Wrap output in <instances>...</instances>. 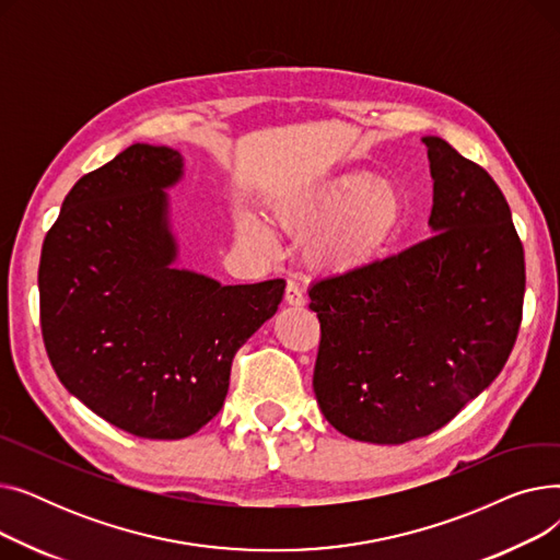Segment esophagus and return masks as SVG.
Listing matches in <instances>:
<instances>
[{
    "instance_id": "34e87169",
    "label": "esophagus",
    "mask_w": 560,
    "mask_h": 560,
    "mask_svg": "<svg viewBox=\"0 0 560 560\" xmlns=\"http://www.w3.org/2000/svg\"><path fill=\"white\" fill-rule=\"evenodd\" d=\"M285 304H290V306H304L306 304V298H304L302 288L292 279L285 285Z\"/></svg>"
}]
</instances>
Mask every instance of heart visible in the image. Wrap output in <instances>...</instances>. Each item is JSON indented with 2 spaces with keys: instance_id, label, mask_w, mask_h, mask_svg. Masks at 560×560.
Returning a JSON list of instances; mask_svg holds the SVG:
<instances>
[{
  "instance_id": "1",
  "label": "heart",
  "mask_w": 560,
  "mask_h": 560,
  "mask_svg": "<svg viewBox=\"0 0 560 560\" xmlns=\"http://www.w3.org/2000/svg\"><path fill=\"white\" fill-rule=\"evenodd\" d=\"M404 218V195L390 179L349 172L306 192L288 220L306 226L327 224L313 243L315 258L327 268L351 272L372 265L386 252ZM245 233L270 243L258 220H245Z\"/></svg>"
}]
</instances>
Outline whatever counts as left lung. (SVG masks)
<instances>
[{"mask_svg":"<svg viewBox=\"0 0 560 560\" xmlns=\"http://www.w3.org/2000/svg\"><path fill=\"white\" fill-rule=\"evenodd\" d=\"M431 238L368 268L317 279L313 390L331 427L374 445L424 438L506 365L524 302L511 209L477 163L424 136Z\"/></svg>","mask_w":560,"mask_h":560,"instance_id":"obj_1","label":"left lung"}]
</instances>
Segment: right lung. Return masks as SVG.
I'll list each match as a JSON object with an SVG mask.
<instances>
[{
  "mask_svg": "<svg viewBox=\"0 0 560 560\" xmlns=\"http://www.w3.org/2000/svg\"><path fill=\"white\" fill-rule=\"evenodd\" d=\"M184 159L136 142L83 174L47 231L38 288L47 357L88 408L138 438L211 422L231 361L283 300V279L222 285L174 268L172 188Z\"/></svg>",
  "mask_w": 560,
  "mask_h": 560,
  "instance_id": "1",
  "label": "right lung"
}]
</instances>
